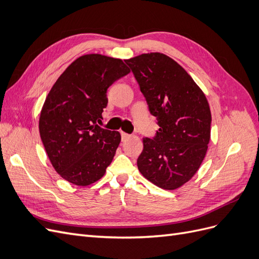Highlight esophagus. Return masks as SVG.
Wrapping results in <instances>:
<instances>
[{
  "label": "esophagus",
  "instance_id": "34e87169",
  "mask_svg": "<svg viewBox=\"0 0 259 259\" xmlns=\"http://www.w3.org/2000/svg\"><path fill=\"white\" fill-rule=\"evenodd\" d=\"M130 136H131V135H130V134H127V133L121 132V137H122V140H123V142H124V140H126Z\"/></svg>",
  "mask_w": 259,
  "mask_h": 259
}]
</instances>
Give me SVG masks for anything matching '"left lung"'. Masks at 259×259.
I'll list each match as a JSON object with an SVG mask.
<instances>
[{
    "mask_svg": "<svg viewBox=\"0 0 259 259\" xmlns=\"http://www.w3.org/2000/svg\"><path fill=\"white\" fill-rule=\"evenodd\" d=\"M159 130L144 137L137 166L148 180L174 190L197 173L207 151L211 115L207 99L186 70L161 53L125 60Z\"/></svg>",
    "mask_w": 259,
    "mask_h": 259,
    "instance_id": "8db88e82",
    "label": "left lung"
}]
</instances>
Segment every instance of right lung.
I'll return each mask as SVG.
<instances>
[{
	"label": "right lung",
	"mask_w": 259,
	"mask_h": 259,
	"mask_svg": "<svg viewBox=\"0 0 259 259\" xmlns=\"http://www.w3.org/2000/svg\"><path fill=\"white\" fill-rule=\"evenodd\" d=\"M127 73L121 59L84 55L65 70L46 97L38 122L41 139L52 165L69 183H95L112 162L121 135L98 123L109 86Z\"/></svg>",
	"instance_id": "add662e5"
}]
</instances>
